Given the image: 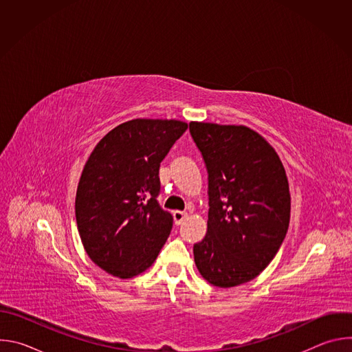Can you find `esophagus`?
Returning a JSON list of instances; mask_svg holds the SVG:
<instances>
[{
    "instance_id": "obj_1",
    "label": "esophagus",
    "mask_w": 352,
    "mask_h": 352,
    "mask_svg": "<svg viewBox=\"0 0 352 352\" xmlns=\"http://www.w3.org/2000/svg\"><path fill=\"white\" fill-rule=\"evenodd\" d=\"M188 214L185 213V212H179V210H175V212H173V217H174V221H175V224L178 226V224H181L184 220H185V217H186Z\"/></svg>"
}]
</instances>
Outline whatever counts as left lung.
<instances>
[{
	"mask_svg": "<svg viewBox=\"0 0 352 352\" xmlns=\"http://www.w3.org/2000/svg\"><path fill=\"white\" fill-rule=\"evenodd\" d=\"M209 181L208 232L193 245L205 280L221 288L254 280L273 261L289 224L291 196L270 143L243 125L190 122Z\"/></svg>",
	"mask_w": 352,
	"mask_h": 352,
	"instance_id": "obj_1",
	"label": "left lung"
}]
</instances>
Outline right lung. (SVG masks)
<instances>
[{"label": "right lung", "mask_w": 352, "mask_h": 352, "mask_svg": "<svg viewBox=\"0 0 352 352\" xmlns=\"http://www.w3.org/2000/svg\"><path fill=\"white\" fill-rule=\"evenodd\" d=\"M188 124L138 118L100 140L82 171L75 214L89 258L107 273L131 278L153 265L173 216L157 202L160 163Z\"/></svg>", "instance_id": "obj_1"}]
</instances>
